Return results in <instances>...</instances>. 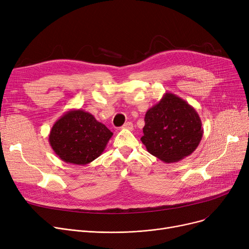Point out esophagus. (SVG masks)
<instances>
[{"label": "esophagus", "instance_id": "esophagus-1", "mask_svg": "<svg viewBox=\"0 0 249 249\" xmlns=\"http://www.w3.org/2000/svg\"><path fill=\"white\" fill-rule=\"evenodd\" d=\"M122 128H123V129H128V130H132V129H133V124H132L131 122H127V123H125V124L123 125Z\"/></svg>", "mask_w": 249, "mask_h": 249}]
</instances>
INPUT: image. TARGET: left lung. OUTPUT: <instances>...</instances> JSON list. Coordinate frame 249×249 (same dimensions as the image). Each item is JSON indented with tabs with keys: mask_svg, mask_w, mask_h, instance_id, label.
Wrapping results in <instances>:
<instances>
[{
	"mask_svg": "<svg viewBox=\"0 0 249 249\" xmlns=\"http://www.w3.org/2000/svg\"><path fill=\"white\" fill-rule=\"evenodd\" d=\"M144 121L142 143L150 154L167 163L191 155L203 137L198 112L172 93H165L147 110Z\"/></svg>",
	"mask_w": 249,
	"mask_h": 249,
	"instance_id": "left-lung-1",
	"label": "left lung"
}]
</instances>
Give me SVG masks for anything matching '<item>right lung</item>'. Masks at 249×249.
<instances>
[{
  "label": "right lung",
  "instance_id": "1",
  "mask_svg": "<svg viewBox=\"0 0 249 249\" xmlns=\"http://www.w3.org/2000/svg\"><path fill=\"white\" fill-rule=\"evenodd\" d=\"M113 133L89 112L71 109L52 126L49 143L67 163L86 165L103 153Z\"/></svg>",
  "mask_w": 249,
  "mask_h": 249
}]
</instances>
